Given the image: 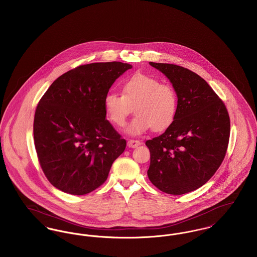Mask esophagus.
Listing matches in <instances>:
<instances>
[{
	"label": "esophagus",
	"instance_id": "1",
	"mask_svg": "<svg viewBox=\"0 0 257 257\" xmlns=\"http://www.w3.org/2000/svg\"><path fill=\"white\" fill-rule=\"evenodd\" d=\"M140 145H141V142L138 141V140H129V141L127 142V146H128L129 148H132V149L138 148Z\"/></svg>",
	"mask_w": 257,
	"mask_h": 257
}]
</instances>
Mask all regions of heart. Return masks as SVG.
Instances as JSON below:
<instances>
[{
    "label": "heart",
    "instance_id": "b5f03b06",
    "mask_svg": "<svg viewBox=\"0 0 257 257\" xmlns=\"http://www.w3.org/2000/svg\"><path fill=\"white\" fill-rule=\"evenodd\" d=\"M106 116L116 127H123L134 107L135 117L126 128L131 136H140L152 129L160 132L175 120L179 97L172 84L153 76L137 74L122 84V94L109 92L105 96Z\"/></svg>",
    "mask_w": 257,
    "mask_h": 257
}]
</instances>
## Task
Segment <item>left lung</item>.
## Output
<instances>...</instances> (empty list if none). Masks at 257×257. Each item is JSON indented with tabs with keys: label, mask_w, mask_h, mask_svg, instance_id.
<instances>
[{
	"label": "left lung",
	"mask_w": 257,
	"mask_h": 257,
	"mask_svg": "<svg viewBox=\"0 0 257 257\" xmlns=\"http://www.w3.org/2000/svg\"><path fill=\"white\" fill-rule=\"evenodd\" d=\"M179 97L177 116L160 135L146 142L151 151V183L173 195L204 185L221 165L229 143L230 118L222 100L207 81L174 64L153 63Z\"/></svg>",
	"instance_id": "obj_1"
}]
</instances>
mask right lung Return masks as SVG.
<instances>
[{
    "instance_id": "obj_1",
    "label": "right lung",
    "mask_w": 257,
    "mask_h": 257,
    "mask_svg": "<svg viewBox=\"0 0 257 257\" xmlns=\"http://www.w3.org/2000/svg\"><path fill=\"white\" fill-rule=\"evenodd\" d=\"M132 66L122 62L80 65L63 74L41 98L34 143L48 181L61 191L84 195L107 179L126 141L106 118L104 99Z\"/></svg>"
}]
</instances>
